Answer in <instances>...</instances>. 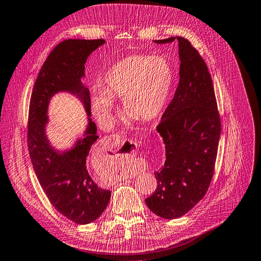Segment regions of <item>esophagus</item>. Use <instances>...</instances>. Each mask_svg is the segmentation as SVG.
<instances>
[{
    "label": "esophagus",
    "mask_w": 261,
    "mask_h": 261,
    "mask_svg": "<svg viewBox=\"0 0 261 261\" xmlns=\"http://www.w3.org/2000/svg\"><path fill=\"white\" fill-rule=\"evenodd\" d=\"M109 140L118 146H120L124 142V138L122 136H120V135H113L112 137L109 138Z\"/></svg>",
    "instance_id": "34e87169"
}]
</instances>
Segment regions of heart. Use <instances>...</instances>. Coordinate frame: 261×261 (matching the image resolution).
Listing matches in <instances>:
<instances>
[{
  "instance_id": "1",
  "label": "heart",
  "mask_w": 261,
  "mask_h": 261,
  "mask_svg": "<svg viewBox=\"0 0 261 261\" xmlns=\"http://www.w3.org/2000/svg\"><path fill=\"white\" fill-rule=\"evenodd\" d=\"M174 71L163 56L131 55L107 70L101 80L102 95L93 97L92 108L99 121H109L113 105L121 99L130 118L151 121L162 112L172 89Z\"/></svg>"
}]
</instances>
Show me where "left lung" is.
I'll use <instances>...</instances> for the list:
<instances>
[{
    "mask_svg": "<svg viewBox=\"0 0 261 261\" xmlns=\"http://www.w3.org/2000/svg\"><path fill=\"white\" fill-rule=\"evenodd\" d=\"M179 83L156 130L165 144V163L154 172L158 188L145 199L155 215L178 218L190 212L210 188L220 136V117L211 73L188 39L177 36Z\"/></svg>",
    "mask_w": 261,
    "mask_h": 261,
    "instance_id": "left-lung-1",
    "label": "left lung"
}]
</instances>
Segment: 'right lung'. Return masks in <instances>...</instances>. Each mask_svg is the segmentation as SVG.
<instances>
[{"label": "right lung", "instance_id": "1", "mask_svg": "<svg viewBox=\"0 0 261 261\" xmlns=\"http://www.w3.org/2000/svg\"><path fill=\"white\" fill-rule=\"evenodd\" d=\"M105 39H66L55 46L46 58L32 91L28 146L39 184L56 211L71 222L85 225L96 220L108 205L110 191L93 182L86 160L98 140L97 126L88 118V126L75 148L55 151L45 135L49 99L58 91L75 93L90 116L89 90L82 83L85 63L91 51L105 44Z\"/></svg>", "mask_w": 261, "mask_h": 261}]
</instances>
